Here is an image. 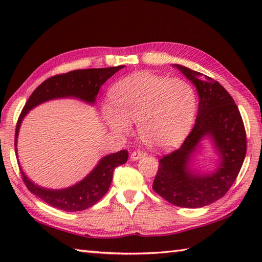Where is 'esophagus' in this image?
<instances>
[{"mask_svg": "<svg viewBox=\"0 0 262 262\" xmlns=\"http://www.w3.org/2000/svg\"><path fill=\"white\" fill-rule=\"evenodd\" d=\"M144 157V153L141 151H134L130 154V160L132 161H137Z\"/></svg>", "mask_w": 262, "mask_h": 262, "instance_id": "obj_1", "label": "esophagus"}]
</instances>
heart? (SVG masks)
Returning a JSON list of instances; mask_svg holds the SVG:
<instances>
[{"label":"heart","instance_id":"b5f03b06","mask_svg":"<svg viewBox=\"0 0 262 262\" xmlns=\"http://www.w3.org/2000/svg\"><path fill=\"white\" fill-rule=\"evenodd\" d=\"M113 105L104 104L102 117L111 130L125 135L137 122L143 142L159 151L174 148L190 132L197 111V96L185 80L134 73L117 82L110 91Z\"/></svg>","mask_w":262,"mask_h":262}]
</instances>
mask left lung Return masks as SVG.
Wrapping results in <instances>:
<instances>
[{"instance_id":"8db88e82","label":"left lung","mask_w":262,"mask_h":262,"mask_svg":"<svg viewBox=\"0 0 262 262\" xmlns=\"http://www.w3.org/2000/svg\"><path fill=\"white\" fill-rule=\"evenodd\" d=\"M194 85L198 114L181 147L159 161L154 191L179 207L200 208L222 198L235 181L247 153L246 129L234 100L219 82L173 64ZM208 141L216 155L214 170H202L198 155Z\"/></svg>"}]
</instances>
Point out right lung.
Wrapping results in <instances>:
<instances>
[{
	"instance_id": "right-lung-1",
	"label": "right lung",
	"mask_w": 262,
	"mask_h": 262,
	"mask_svg": "<svg viewBox=\"0 0 262 262\" xmlns=\"http://www.w3.org/2000/svg\"><path fill=\"white\" fill-rule=\"evenodd\" d=\"M124 65L104 69L76 70L66 74L53 76L46 80L32 92L30 98L22 109L15 129V154L18 157V136L22 120L30 110L43 102L56 99H76L90 105L96 104L100 88ZM128 152L126 149L111 153L99 160L97 165L82 180L74 185L62 189H51L37 185L31 181L22 170L18 161L22 179L28 189L42 199L48 205L65 211L84 210L97 204L107 191L113 181L114 170L127 162Z\"/></svg>"
}]
</instances>
